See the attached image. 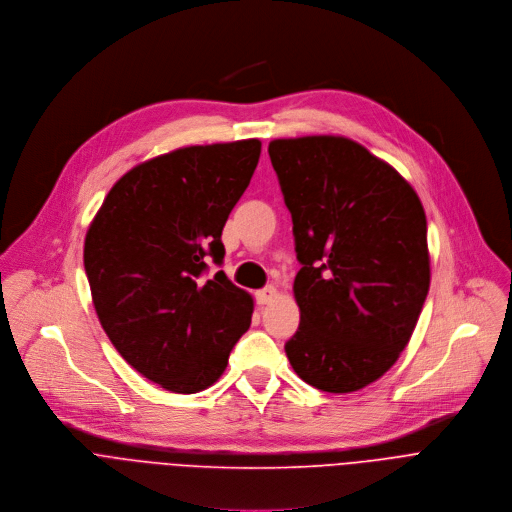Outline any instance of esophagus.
Returning <instances> with one entry per match:
<instances>
[{"mask_svg":"<svg viewBox=\"0 0 512 512\" xmlns=\"http://www.w3.org/2000/svg\"><path fill=\"white\" fill-rule=\"evenodd\" d=\"M276 296H278V290L274 286H266V288L256 292V302L258 304H270L272 300H276Z\"/></svg>","mask_w":512,"mask_h":512,"instance_id":"obj_1","label":"esophagus"}]
</instances>
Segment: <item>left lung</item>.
I'll return each instance as SVG.
<instances>
[{"label": "left lung", "instance_id": "1", "mask_svg": "<svg viewBox=\"0 0 512 512\" xmlns=\"http://www.w3.org/2000/svg\"><path fill=\"white\" fill-rule=\"evenodd\" d=\"M268 153L302 264L288 361L321 391H359L393 367L420 319L430 290L424 206L397 169L349 137L274 139Z\"/></svg>", "mask_w": 512, "mask_h": 512}]
</instances>
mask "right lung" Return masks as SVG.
Here are the masks:
<instances>
[{
	"instance_id": "1",
	"label": "right lung",
	"mask_w": 512,
	"mask_h": 512,
	"mask_svg": "<svg viewBox=\"0 0 512 512\" xmlns=\"http://www.w3.org/2000/svg\"><path fill=\"white\" fill-rule=\"evenodd\" d=\"M260 139L189 145L129 169L107 193L84 238L98 321L121 357L173 393L214 385L248 331L254 298L208 260L222 262V230L246 191Z\"/></svg>"
}]
</instances>
